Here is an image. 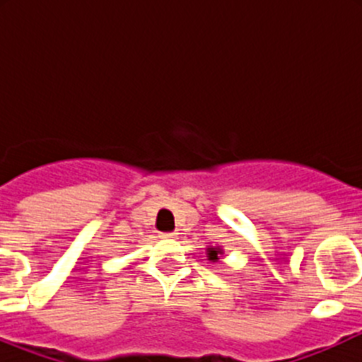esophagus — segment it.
<instances>
[{"instance_id": "esophagus-1", "label": "esophagus", "mask_w": 362, "mask_h": 362, "mask_svg": "<svg viewBox=\"0 0 362 362\" xmlns=\"http://www.w3.org/2000/svg\"><path fill=\"white\" fill-rule=\"evenodd\" d=\"M177 235L178 233H163L160 236H163V238H177Z\"/></svg>"}]
</instances>
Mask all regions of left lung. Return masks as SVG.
Returning a JSON list of instances; mask_svg holds the SVG:
<instances>
[{
	"mask_svg": "<svg viewBox=\"0 0 362 362\" xmlns=\"http://www.w3.org/2000/svg\"><path fill=\"white\" fill-rule=\"evenodd\" d=\"M218 254H222L221 249H208V257L214 261V259H218Z\"/></svg>",
	"mask_w": 362,
	"mask_h": 362,
	"instance_id": "left-lung-1",
	"label": "left lung"
}]
</instances>
